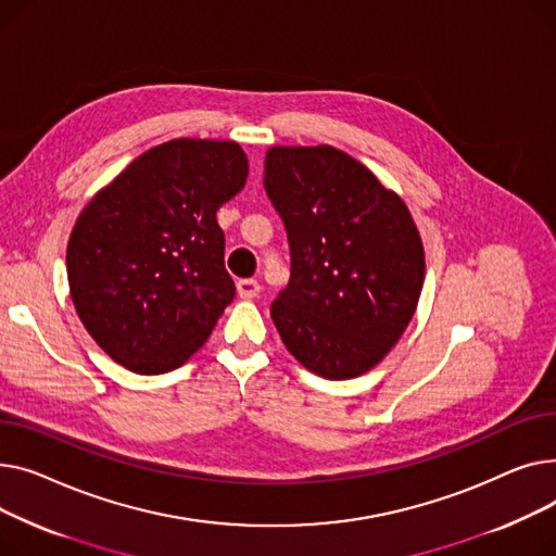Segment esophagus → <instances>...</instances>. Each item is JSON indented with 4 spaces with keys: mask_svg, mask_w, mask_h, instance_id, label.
<instances>
[{
    "mask_svg": "<svg viewBox=\"0 0 556 556\" xmlns=\"http://www.w3.org/2000/svg\"><path fill=\"white\" fill-rule=\"evenodd\" d=\"M238 293H240V299H255L260 293V282L253 278L238 280Z\"/></svg>",
    "mask_w": 556,
    "mask_h": 556,
    "instance_id": "34e87169",
    "label": "esophagus"
}]
</instances>
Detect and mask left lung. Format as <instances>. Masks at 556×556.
I'll use <instances>...</instances> for the list:
<instances>
[{"mask_svg":"<svg viewBox=\"0 0 556 556\" xmlns=\"http://www.w3.org/2000/svg\"><path fill=\"white\" fill-rule=\"evenodd\" d=\"M265 190L291 253L271 303L285 348L325 379L375 368L410 323L424 247L400 194L332 148H271Z\"/></svg>","mask_w":556,"mask_h":556,"instance_id":"obj_1","label":"left lung"}]
</instances>
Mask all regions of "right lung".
Here are the masks:
<instances>
[{
    "mask_svg": "<svg viewBox=\"0 0 556 556\" xmlns=\"http://www.w3.org/2000/svg\"><path fill=\"white\" fill-rule=\"evenodd\" d=\"M247 175L236 141L173 139L85 206L67 247L72 301L116 364L161 375L204 345L236 296L217 211Z\"/></svg>",
    "mask_w": 556,
    "mask_h": 556,
    "instance_id": "add662e5",
    "label": "right lung"
}]
</instances>
